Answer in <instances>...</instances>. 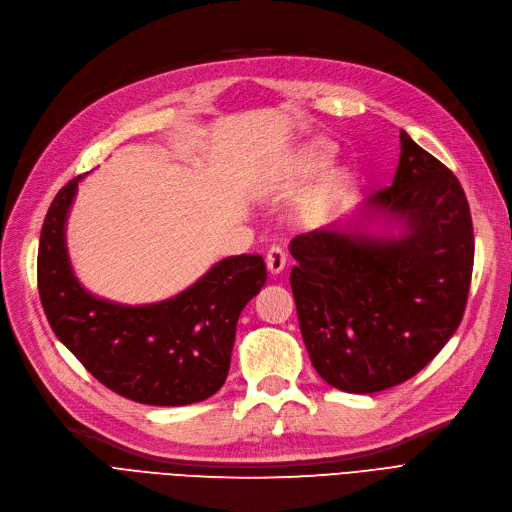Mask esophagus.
I'll return each instance as SVG.
<instances>
[{
	"label": "esophagus",
	"instance_id": "1",
	"mask_svg": "<svg viewBox=\"0 0 512 512\" xmlns=\"http://www.w3.org/2000/svg\"><path fill=\"white\" fill-rule=\"evenodd\" d=\"M266 263H268L270 274H280L282 270H285V266H287V253H285V249H282V246H278V244L270 246V251L266 255Z\"/></svg>",
	"mask_w": 512,
	"mask_h": 512
}]
</instances>
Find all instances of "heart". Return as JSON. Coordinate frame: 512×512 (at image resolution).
<instances>
[{
  "label": "heart",
  "mask_w": 512,
  "mask_h": 512,
  "mask_svg": "<svg viewBox=\"0 0 512 512\" xmlns=\"http://www.w3.org/2000/svg\"><path fill=\"white\" fill-rule=\"evenodd\" d=\"M327 158H329L327 149H323V147H312V149H308L306 154H304V166H320ZM339 183H342V179H339V175H331V177L327 179L325 187L320 189V192H318L316 196H312V198L308 200V206L314 208V211H318L320 206H323L329 198H333V196L337 194Z\"/></svg>",
  "instance_id": "obj_1"
}]
</instances>
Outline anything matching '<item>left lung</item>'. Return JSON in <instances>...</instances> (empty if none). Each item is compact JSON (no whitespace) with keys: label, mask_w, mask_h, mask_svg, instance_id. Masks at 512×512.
<instances>
[{"label":"left lung","mask_w":512,"mask_h":512,"mask_svg":"<svg viewBox=\"0 0 512 512\" xmlns=\"http://www.w3.org/2000/svg\"><path fill=\"white\" fill-rule=\"evenodd\" d=\"M289 251L301 337L333 388L399 386L460 327L475 261L468 200L405 130L392 185L344 223L295 236Z\"/></svg>","instance_id":"obj_1"}]
</instances>
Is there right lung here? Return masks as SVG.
I'll use <instances>...</instances> for the list:
<instances>
[{
    "mask_svg": "<svg viewBox=\"0 0 512 512\" xmlns=\"http://www.w3.org/2000/svg\"><path fill=\"white\" fill-rule=\"evenodd\" d=\"M52 200L37 253V289L54 335L109 390L181 407L213 396L230 371L242 308L266 285L261 255L225 257L192 287L147 306L88 293L75 278L65 225L78 183Z\"/></svg>",
    "mask_w": 512,
    "mask_h": 512,
    "instance_id": "1",
    "label": "right lung"
}]
</instances>
